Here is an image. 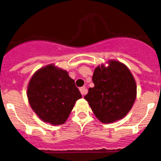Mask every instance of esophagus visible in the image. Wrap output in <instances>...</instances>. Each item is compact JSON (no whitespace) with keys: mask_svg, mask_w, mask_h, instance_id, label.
Segmentation results:
<instances>
[{"mask_svg":"<svg viewBox=\"0 0 161 161\" xmlns=\"http://www.w3.org/2000/svg\"><path fill=\"white\" fill-rule=\"evenodd\" d=\"M79 90H80V92H81V93H82V96H84V95H85L86 93H87V90H86V88L85 86L81 87V88L79 89Z\"/></svg>","mask_w":161,"mask_h":161,"instance_id":"esophagus-1","label":"esophagus"}]
</instances>
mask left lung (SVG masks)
Returning a JSON list of instances; mask_svg holds the SVG:
<instances>
[{
  "mask_svg": "<svg viewBox=\"0 0 161 161\" xmlns=\"http://www.w3.org/2000/svg\"><path fill=\"white\" fill-rule=\"evenodd\" d=\"M94 86L84 98L95 116L104 124L124 118L133 106L137 95L136 82L127 66L109 60L108 66H97L93 72Z\"/></svg>",
  "mask_w": 161,
  "mask_h": 161,
  "instance_id": "1",
  "label": "left lung"
}]
</instances>
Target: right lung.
I'll list each match as a JSON object with an SVG mask.
<instances>
[{
	"label": "right lung",
	"instance_id": "1",
	"mask_svg": "<svg viewBox=\"0 0 161 161\" xmlns=\"http://www.w3.org/2000/svg\"><path fill=\"white\" fill-rule=\"evenodd\" d=\"M27 97L31 108L42 121L60 125L66 122L82 94L66 71L49 64L32 76Z\"/></svg>",
	"mask_w": 161,
	"mask_h": 161
}]
</instances>
